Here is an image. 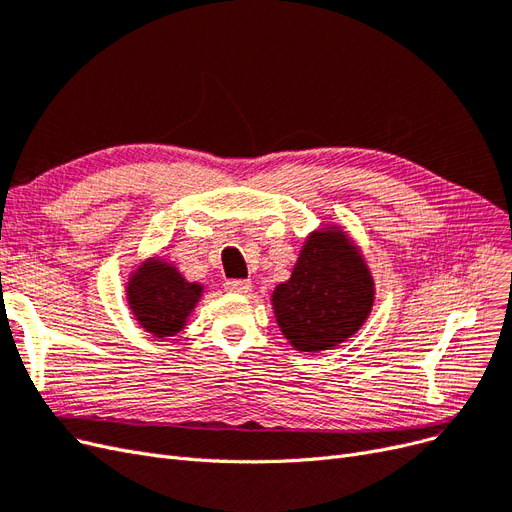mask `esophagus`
<instances>
[{"instance_id": "obj_1", "label": "esophagus", "mask_w": 512, "mask_h": 512, "mask_svg": "<svg viewBox=\"0 0 512 512\" xmlns=\"http://www.w3.org/2000/svg\"><path fill=\"white\" fill-rule=\"evenodd\" d=\"M225 289L232 291V293L244 295V293H249L253 289V283H251V280H244V278H234V280H227Z\"/></svg>"}]
</instances>
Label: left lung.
I'll use <instances>...</instances> for the list:
<instances>
[{
	"mask_svg": "<svg viewBox=\"0 0 512 512\" xmlns=\"http://www.w3.org/2000/svg\"><path fill=\"white\" fill-rule=\"evenodd\" d=\"M372 306V272L338 225L315 229L306 238L291 278L272 293L280 332L300 353H321L349 340Z\"/></svg>",
	"mask_w": 512,
	"mask_h": 512,
	"instance_id": "1",
	"label": "left lung"
}]
</instances>
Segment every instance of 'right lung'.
<instances>
[{"label":"right lung","mask_w":512,"mask_h":512,"mask_svg":"<svg viewBox=\"0 0 512 512\" xmlns=\"http://www.w3.org/2000/svg\"><path fill=\"white\" fill-rule=\"evenodd\" d=\"M125 293L138 325L163 340L183 332L204 285L189 283L172 261L151 257L131 272Z\"/></svg>","instance_id":"add662e5"}]
</instances>
